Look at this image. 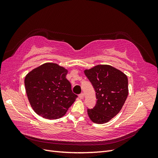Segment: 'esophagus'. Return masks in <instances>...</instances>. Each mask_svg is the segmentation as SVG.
I'll return each mask as SVG.
<instances>
[{"label": "esophagus", "mask_w": 158, "mask_h": 158, "mask_svg": "<svg viewBox=\"0 0 158 158\" xmlns=\"http://www.w3.org/2000/svg\"><path fill=\"white\" fill-rule=\"evenodd\" d=\"M79 98H80V99H83V98H84V94L83 93L80 94L79 95Z\"/></svg>", "instance_id": "34e87169"}]
</instances>
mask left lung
<instances>
[{"instance_id":"obj_1","label":"left lung","mask_w":158,"mask_h":158,"mask_svg":"<svg viewBox=\"0 0 158 158\" xmlns=\"http://www.w3.org/2000/svg\"><path fill=\"white\" fill-rule=\"evenodd\" d=\"M92 83L97 102L92 109H88L89 118L94 123L109 122L121 111L128 94L127 76L109 65H97L84 70Z\"/></svg>"}]
</instances>
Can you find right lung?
<instances>
[{
  "mask_svg": "<svg viewBox=\"0 0 158 158\" xmlns=\"http://www.w3.org/2000/svg\"><path fill=\"white\" fill-rule=\"evenodd\" d=\"M67 70L55 63H45L28 73L24 80L27 98L34 111L45 118L64 115L77 95L66 78Z\"/></svg>",
  "mask_w": 158,
  "mask_h": 158,
  "instance_id": "right-lung-1",
  "label": "right lung"
}]
</instances>
